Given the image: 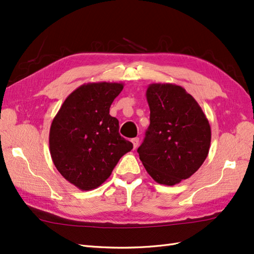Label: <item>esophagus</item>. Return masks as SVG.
I'll list each match as a JSON object with an SVG mask.
<instances>
[{
	"label": "esophagus",
	"mask_w": 254,
	"mask_h": 254,
	"mask_svg": "<svg viewBox=\"0 0 254 254\" xmlns=\"http://www.w3.org/2000/svg\"><path fill=\"white\" fill-rule=\"evenodd\" d=\"M131 142L133 143V147H134V149L137 148V146H138V143H139V138H138V137H134V138H132V139H131Z\"/></svg>",
	"instance_id": "34e87169"
}]
</instances>
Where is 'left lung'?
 I'll list each match as a JSON object with an SVG mask.
<instances>
[{
    "label": "left lung",
    "instance_id": "obj_1",
    "mask_svg": "<svg viewBox=\"0 0 254 254\" xmlns=\"http://www.w3.org/2000/svg\"><path fill=\"white\" fill-rule=\"evenodd\" d=\"M150 124L137 148L139 159L153 179L175 186L190 178L206 159L210 126L202 108L176 84H150L146 90Z\"/></svg>",
    "mask_w": 254,
    "mask_h": 254
}]
</instances>
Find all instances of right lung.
<instances>
[{
	"label": "right lung",
	"mask_w": 254,
	"mask_h": 254,
	"mask_svg": "<svg viewBox=\"0 0 254 254\" xmlns=\"http://www.w3.org/2000/svg\"><path fill=\"white\" fill-rule=\"evenodd\" d=\"M122 83H87L64 100L53 118L49 147L62 177L82 191L101 186L133 144L119 134V121L110 106Z\"/></svg>",
	"instance_id": "add662e5"
}]
</instances>
